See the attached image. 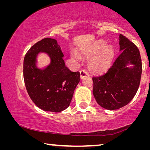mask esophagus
I'll return each mask as SVG.
<instances>
[{
	"label": "esophagus",
	"mask_w": 150,
	"mask_h": 150,
	"mask_svg": "<svg viewBox=\"0 0 150 150\" xmlns=\"http://www.w3.org/2000/svg\"><path fill=\"white\" fill-rule=\"evenodd\" d=\"M80 75H81V79H84V77L89 76V74H88V73L87 72V70L82 69L80 71Z\"/></svg>",
	"instance_id": "obj_1"
}]
</instances>
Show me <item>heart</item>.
Segmentation results:
<instances>
[{
  "instance_id": "heart-1",
  "label": "heart",
  "mask_w": 150,
  "mask_h": 150,
  "mask_svg": "<svg viewBox=\"0 0 150 150\" xmlns=\"http://www.w3.org/2000/svg\"><path fill=\"white\" fill-rule=\"evenodd\" d=\"M106 44L105 42H98L90 46L83 48L80 51L81 54L83 57L89 58L93 56L88 62V67L93 72L105 71L111 65L115 51L112 46L106 45ZM71 56L75 59H79L80 57L77 52L71 54Z\"/></svg>"
}]
</instances>
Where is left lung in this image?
<instances>
[{
    "mask_svg": "<svg viewBox=\"0 0 150 150\" xmlns=\"http://www.w3.org/2000/svg\"><path fill=\"white\" fill-rule=\"evenodd\" d=\"M120 55L107 72L93 77V95L103 108L112 110L130 102L138 91L142 72V59L138 47L120 34ZM131 63L133 68L126 66Z\"/></svg>",
    "mask_w": 150,
    "mask_h": 150,
    "instance_id": "left-lung-1",
    "label": "left lung"
}]
</instances>
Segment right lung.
<instances>
[{
    "label": "right lung",
    "mask_w": 150,
    "mask_h": 150,
    "mask_svg": "<svg viewBox=\"0 0 150 150\" xmlns=\"http://www.w3.org/2000/svg\"><path fill=\"white\" fill-rule=\"evenodd\" d=\"M40 51L47 52L51 63L42 70L36 67V56ZM63 54L57 41L46 38L32 45L24 59L25 85L30 98L45 111L59 112L69 106L80 73L72 72L66 67Z\"/></svg>",
    "instance_id": "1"
}]
</instances>
